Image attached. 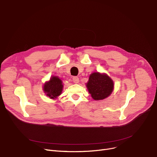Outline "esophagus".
Here are the masks:
<instances>
[{"label":"esophagus","mask_w":157,"mask_h":157,"mask_svg":"<svg viewBox=\"0 0 157 157\" xmlns=\"http://www.w3.org/2000/svg\"><path fill=\"white\" fill-rule=\"evenodd\" d=\"M72 79H73V81L74 83L78 84L79 82V78H78V77H73Z\"/></svg>","instance_id":"34e87169"}]
</instances>
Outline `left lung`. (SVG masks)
<instances>
[{"label": "left lung", "instance_id": "8db88e82", "mask_svg": "<svg viewBox=\"0 0 157 157\" xmlns=\"http://www.w3.org/2000/svg\"><path fill=\"white\" fill-rule=\"evenodd\" d=\"M86 87L94 100H100L106 98L112 93L114 82L107 75L94 72L89 76Z\"/></svg>", "mask_w": 157, "mask_h": 157}]
</instances>
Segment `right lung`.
Segmentation results:
<instances>
[{"mask_svg":"<svg viewBox=\"0 0 157 157\" xmlns=\"http://www.w3.org/2000/svg\"><path fill=\"white\" fill-rule=\"evenodd\" d=\"M63 82L58 77H52L48 82L44 84L43 91L46 95L52 99L56 98L62 93Z\"/></svg>","mask_w":157,"mask_h":157,"instance_id":"obj_1","label":"right lung"}]
</instances>
